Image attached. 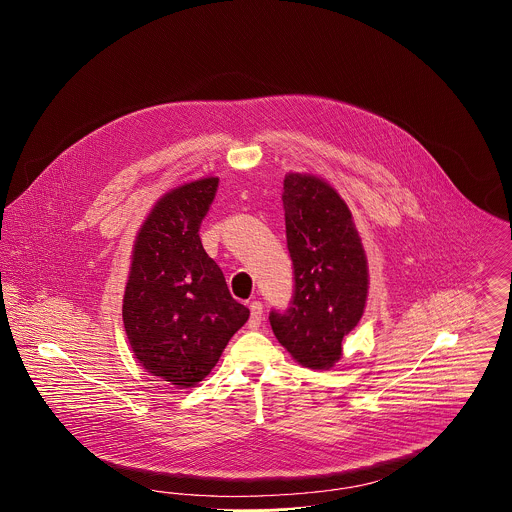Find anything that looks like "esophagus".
<instances>
[{
    "label": "esophagus",
    "mask_w": 512,
    "mask_h": 512,
    "mask_svg": "<svg viewBox=\"0 0 512 512\" xmlns=\"http://www.w3.org/2000/svg\"><path fill=\"white\" fill-rule=\"evenodd\" d=\"M262 317H264V307L260 301H252L250 303V319H248V325L250 329H258L260 323H262Z\"/></svg>",
    "instance_id": "34e87169"
}]
</instances>
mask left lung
<instances>
[{
	"mask_svg": "<svg viewBox=\"0 0 512 512\" xmlns=\"http://www.w3.org/2000/svg\"><path fill=\"white\" fill-rule=\"evenodd\" d=\"M282 201L293 293L288 309L270 311V325L297 363L329 368L365 311V250L349 207L325 181L290 173Z\"/></svg>",
	"mask_w": 512,
	"mask_h": 512,
	"instance_id": "1",
	"label": "left lung"
}]
</instances>
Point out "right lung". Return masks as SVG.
<instances>
[{
  "instance_id": "obj_1",
  "label": "right lung",
  "mask_w": 512,
  "mask_h": 512,
  "mask_svg": "<svg viewBox=\"0 0 512 512\" xmlns=\"http://www.w3.org/2000/svg\"><path fill=\"white\" fill-rule=\"evenodd\" d=\"M217 189V177L193 181L153 207L136 238L124 293L122 317L136 359L181 388L213 370L250 317L199 236Z\"/></svg>"
}]
</instances>
